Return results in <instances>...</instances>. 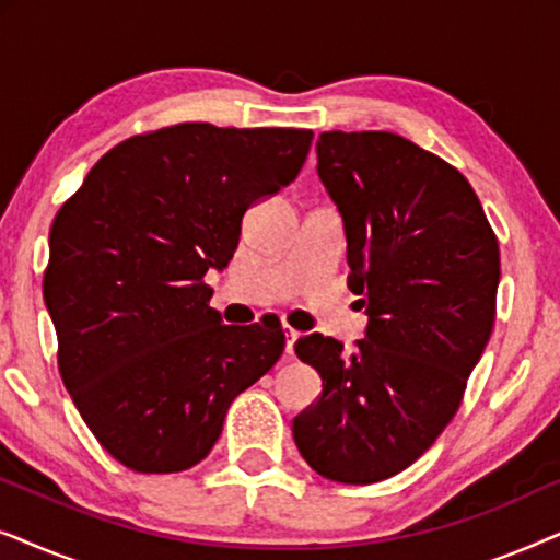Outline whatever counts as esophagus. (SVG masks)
Instances as JSON below:
<instances>
[{
  "label": "esophagus",
  "instance_id": "1",
  "mask_svg": "<svg viewBox=\"0 0 560 560\" xmlns=\"http://www.w3.org/2000/svg\"><path fill=\"white\" fill-rule=\"evenodd\" d=\"M298 336H301V331H295V328L285 326V354H288V357L295 354V341H298Z\"/></svg>",
  "mask_w": 560,
  "mask_h": 560
}]
</instances>
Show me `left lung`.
<instances>
[{
  "label": "left lung",
  "mask_w": 560,
  "mask_h": 560,
  "mask_svg": "<svg viewBox=\"0 0 560 560\" xmlns=\"http://www.w3.org/2000/svg\"><path fill=\"white\" fill-rule=\"evenodd\" d=\"M316 155L370 324L354 351L324 334L295 341L324 393L295 416L293 439L320 477L374 485L456 416L492 336L500 244L469 180L400 135L324 132Z\"/></svg>",
  "instance_id": "1"
}]
</instances>
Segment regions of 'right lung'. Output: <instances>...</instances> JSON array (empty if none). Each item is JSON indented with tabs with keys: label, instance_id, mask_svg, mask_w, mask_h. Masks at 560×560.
<instances>
[{
	"label": "right lung",
	"instance_id": "obj_1",
	"mask_svg": "<svg viewBox=\"0 0 560 560\" xmlns=\"http://www.w3.org/2000/svg\"><path fill=\"white\" fill-rule=\"evenodd\" d=\"M311 140L209 121L135 135L52 219L43 298L60 377L127 469L196 466L234 397L280 359L282 326H224L203 278L234 257L244 211L295 180Z\"/></svg>",
	"mask_w": 560,
	"mask_h": 560
}]
</instances>
